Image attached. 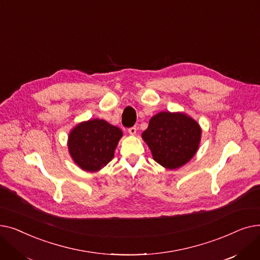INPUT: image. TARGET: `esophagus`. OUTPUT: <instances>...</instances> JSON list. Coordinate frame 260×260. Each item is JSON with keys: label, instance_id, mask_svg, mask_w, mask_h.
Instances as JSON below:
<instances>
[{"label": "esophagus", "instance_id": "1", "mask_svg": "<svg viewBox=\"0 0 260 260\" xmlns=\"http://www.w3.org/2000/svg\"><path fill=\"white\" fill-rule=\"evenodd\" d=\"M136 132H137V128H136V126H132V127L128 128V134L132 135V136L136 135Z\"/></svg>", "mask_w": 260, "mask_h": 260}]
</instances>
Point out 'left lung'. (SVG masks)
I'll return each mask as SVG.
<instances>
[{
  "instance_id": "obj_1",
  "label": "left lung",
  "mask_w": 260,
  "mask_h": 260,
  "mask_svg": "<svg viewBox=\"0 0 260 260\" xmlns=\"http://www.w3.org/2000/svg\"><path fill=\"white\" fill-rule=\"evenodd\" d=\"M142 138L156 162L166 169L175 170L184 166L196 154L201 128L185 114L161 112L149 120Z\"/></svg>"
}]
</instances>
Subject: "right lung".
I'll use <instances>...</instances> for the list:
<instances>
[{"mask_svg":"<svg viewBox=\"0 0 260 260\" xmlns=\"http://www.w3.org/2000/svg\"><path fill=\"white\" fill-rule=\"evenodd\" d=\"M122 131L101 119L81 122L68 136V151L86 172H98L114 157Z\"/></svg>","mask_w":260,"mask_h":260,"instance_id":"1","label":"right lung"}]
</instances>
